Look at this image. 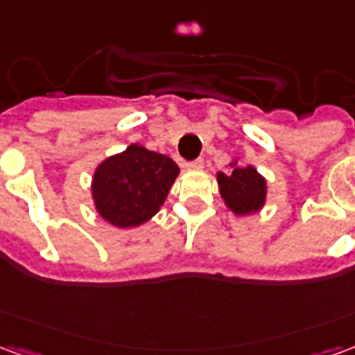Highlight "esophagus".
I'll return each instance as SVG.
<instances>
[{
  "instance_id": "1",
  "label": "esophagus",
  "mask_w": 355,
  "mask_h": 355,
  "mask_svg": "<svg viewBox=\"0 0 355 355\" xmlns=\"http://www.w3.org/2000/svg\"><path fill=\"white\" fill-rule=\"evenodd\" d=\"M184 169H188V171H200V169H203V159H193V162L184 163Z\"/></svg>"
}]
</instances>
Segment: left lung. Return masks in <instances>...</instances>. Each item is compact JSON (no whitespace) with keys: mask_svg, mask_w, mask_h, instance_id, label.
I'll use <instances>...</instances> for the list:
<instances>
[{"mask_svg":"<svg viewBox=\"0 0 355 355\" xmlns=\"http://www.w3.org/2000/svg\"><path fill=\"white\" fill-rule=\"evenodd\" d=\"M216 180L226 207L236 215L257 213L266 201V180L253 165L230 163V171L218 173Z\"/></svg>","mask_w":355,"mask_h":355,"instance_id":"obj_1","label":"left lung"}]
</instances>
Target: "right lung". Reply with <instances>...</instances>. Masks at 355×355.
Segmentation results:
<instances>
[{
	"mask_svg": "<svg viewBox=\"0 0 355 355\" xmlns=\"http://www.w3.org/2000/svg\"><path fill=\"white\" fill-rule=\"evenodd\" d=\"M177 177L178 165L171 157L131 144L94 171V207L117 228L140 226L159 211Z\"/></svg>",
	"mask_w": 355,
	"mask_h": 355,
	"instance_id": "obj_1",
	"label": "right lung"
}]
</instances>
